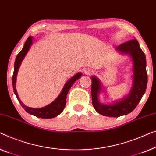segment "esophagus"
<instances>
[{"instance_id":"1","label":"esophagus","mask_w":156,"mask_h":156,"mask_svg":"<svg viewBox=\"0 0 156 156\" xmlns=\"http://www.w3.org/2000/svg\"><path fill=\"white\" fill-rule=\"evenodd\" d=\"M93 73V71L92 69H86L84 70V73L85 75H87V76H90L91 75L92 73Z\"/></svg>"}]
</instances>
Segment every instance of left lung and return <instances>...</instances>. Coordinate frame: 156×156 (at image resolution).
<instances>
[{
	"label": "left lung",
	"instance_id": "1",
	"mask_svg": "<svg viewBox=\"0 0 156 156\" xmlns=\"http://www.w3.org/2000/svg\"><path fill=\"white\" fill-rule=\"evenodd\" d=\"M117 49L122 54H129L132 58L133 84L129 95L112 105H103L98 99L102 90L100 81L95 76L91 78L92 102L94 108L100 115L112 117H118L131 112L144 95L148 82L146 56L136 39H131L122 44L118 46Z\"/></svg>",
	"mask_w": 156,
	"mask_h": 156
}]
</instances>
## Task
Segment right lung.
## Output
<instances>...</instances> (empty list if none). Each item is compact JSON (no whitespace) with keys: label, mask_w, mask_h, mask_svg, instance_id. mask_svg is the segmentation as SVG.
I'll use <instances>...</instances> for the list:
<instances>
[{"label":"right lung","mask_w":156,"mask_h":156,"mask_svg":"<svg viewBox=\"0 0 156 156\" xmlns=\"http://www.w3.org/2000/svg\"><path fill=\"white\" fill-rule=\"evenodd\" d=\"M32 39L33 38L31 36L28 37L27 40H26L25 45L23 48V49L21 50V51L17 54L15 58V65H14V72H13L12 75V87L13 90H14V93L16 95L17 100L20 103L21 106L23 107L24 109L28 112L30 115H34L35 117H39V118H42V119H51V118H54L58 116V115L62 112L64 107L66 104V96L67 94L69 93V90L71 89V87L74 83L76 82L78 79L80 78L82 76V73H78L72 77L71 79H69V80L64 85V87L62 89V91L61 92L60 95L58 96V98L54 101L53 102H51V104H49L47 106L44 107L42 108H31V107L25 106L23 102H21L20 100L19 99L18 95L17 93V90H16V78L17 72H18L19 68L20 66L21 63L23 60L25 58V56L27 53L29 51L30 47L32 44Z\"/></svg>","instance_id":"add662e5"}]
</instances>
